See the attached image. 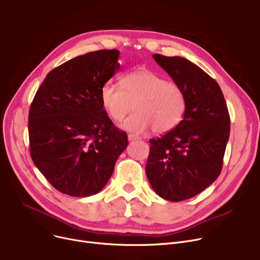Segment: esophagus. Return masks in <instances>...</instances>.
<instances>
[{
    "label": "esophagus",
    "instance_id": "esophagus-1",
    "mask_svg": "<svg viewBox=\"0 0 260 260\" xmlns=\"http://www.w3.org/2000/svg\"><path fill=\"white\" fill-rule=\"evenodd\" d=\"M127 138H128V140L129 141H134V140H138V139H140L138 136H136V135H133V134H129L128 136H127Z\"/></svg>",
    "mask_w": 260,
    "mask_h": 260
}]
</instances>
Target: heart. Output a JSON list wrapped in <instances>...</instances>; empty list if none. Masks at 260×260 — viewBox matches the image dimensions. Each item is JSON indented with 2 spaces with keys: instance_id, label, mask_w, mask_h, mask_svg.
<instances>
[{
  "instance_id": "1",
  "label": "heart",
  "mask_w": 260,
  "mask_h": 260,
  "mask_svg": "<svg viewBox=\"0 0 260 260\" xmlns=\"http://www.w3.org/2000/svg\"><path fill=\"white\" fill-rule=\"evenodd\" d=\"M117 84H103L100 100L107 115L122 123V128L141 134L151 127L155 133H167L179 124L185 111V94L179 84L167 81L148 68H138L127 73Z\"/></svg>"
}]
</instances>
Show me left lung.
Returning <instances> with one entry per match:
<instances>
[{
  "mask_svg": "<svg viewBox=\"0 0 260 260\" xmlns=\"http://www.w3.org/2000/svg\"><path fill=\"white\" fill-rule=\"evenodd\" d=\"M185 94L182 120L173 131L151 139L146 176L161 198L182 201L211 185L220 175L230 137V115L217 82L181 57L153 54Z\"/></svg>",
  "mask_w": 260,
  "mask_h": 260,
  "instance_id": "left-lung-1",
  "label": "left lung"
}]
</instances>
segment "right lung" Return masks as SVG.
I'll return each mask as SVG.
<instances>
[{
  "instance_id": "1",
  "label": "right lung",
  "mask_w": 260,
  "mask_h": 260,
  "mask_svg": "<svg viewBox=\"0 0 260 260\" xmlns=\"http://www.w3.org/2000/svg\"><path fill=\"white\" fill-rule=\"evenodd\" d=\"M120 51L101 49L52 70L29 109L30 156L59 192L73 197L99 193L126 148V133L108 118L100 100L103 84L120 70Z\"/></svg>"
}]
</instances>
